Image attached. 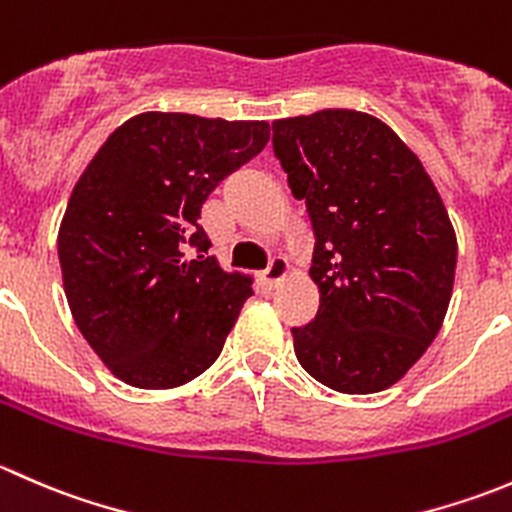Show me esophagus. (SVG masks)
Segmentation results:
<instances>
[{
    "instance_id": "1",
    "label": "esophagus",
    "mask_w": 512,
    "mask_h": 512,
    "mask_svg": "<svg viewBox=\"0 0 512 512\" xmlns=\"http://www.w3.org/2000/svg\"><path fill=\"white\" fill-rule=\"evenodd\" d=\"M287 272H289L287 257L275 255V257H272V260H270V265H267V270L262 272V280L267 282V287H277L282 280H285Z\"/></svg>"
}]
</instances>
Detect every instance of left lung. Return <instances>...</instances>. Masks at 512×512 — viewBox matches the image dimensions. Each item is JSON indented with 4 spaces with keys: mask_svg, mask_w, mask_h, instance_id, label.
<instances>
[{
    "mask_svg": "<svg viewBox=\"0 0 512 512\" xmlns=\"http://www.w3.org/2000/svg\"><path fill=\"white\" fill-rule=\"evenodd\" d=\"M272 148L314 230V322L294 327L309 376L342 394L389 389L446 317L456 232L421 160L349 108L272 123Z\"/></svg>",
    "mask_w": 512,
    "mask_h": 512,
    "instance_id": "obj_1",
    "label": "left lung"
}]
</instances>
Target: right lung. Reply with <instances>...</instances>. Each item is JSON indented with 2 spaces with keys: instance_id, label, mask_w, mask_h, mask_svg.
<instances>
[{
  "instance_id": "1",
  "label": "right lung",
  "mask_w": 512,
  "mask_h": 512,
  "mask_svg": "<svg viewBox=\"0 0 512 512\" xmlns=\"http://www.w3.org/2000/svg\"><path fill=\"white\" fill-rule=\"evenodd\" d=\"M270 141L267 121L138 113L106 138L59 230L71 314L103 364L136 389L203 374L252 280L208 257L200 210Z\"/></svg>"
}]
</instances>
